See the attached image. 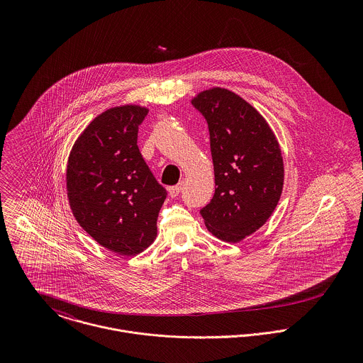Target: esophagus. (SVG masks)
<instances>
[{"mask_svg":"<svg viewBox=\"0 0 363 363\" xmlns=\"http://www.w3.org/2000/svg\"><path fill=\"white\" fill-rule=\"evenodd\" d=\"M182 189H183V184L182 183H179L177 186H173V187H169V196L172 197V199H174V197H177L179 194H180V191H182Z\"/></svg>","mask_w":363,"mask_h":363,"instance_id":"esophagus-1","label":"esophagus"}]
</instances>
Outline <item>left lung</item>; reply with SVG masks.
Wrapping results in <instances>:
<instances>
[{"label": "left lung", "instance_id": "8db88e82", "mask_svg": "<svg viewBox=\"0 0 363 363\" xmlns=\"http://www.w3.org/2000/svg\"><path fill=\"white\" fill-rule=\"evenodd\" d=\"M191 104L207 120L215 174V194L200 212L215 238L238 243L259 230L281 199V147L257 108L229 89L209 88Z\"/></svg>", "mask_w": 363, "mask_h": 363}]
</instances>
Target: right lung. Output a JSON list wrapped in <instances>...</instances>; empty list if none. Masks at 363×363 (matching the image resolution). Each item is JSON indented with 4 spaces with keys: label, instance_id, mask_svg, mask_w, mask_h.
Instances as JSON below:
<instances>
[{
    "label": "right lung",
    "instance_id": "right-lung-1",
    "mask_svg": "<svg viewBox=\"0 0 363 363\" xmlns=\"http://www.w3.org/2000/svg\"><path fill=\"white\" fill-rule=\"evenodd\" d=\"M147 114L140 104L104 110L77 138L67 162L74 218L94 240L120 256H135L152 245L166 199L137 145Z\"/></svg>",
    "mask_w": 363,
    "mask_h": 363
}]
</instances>
